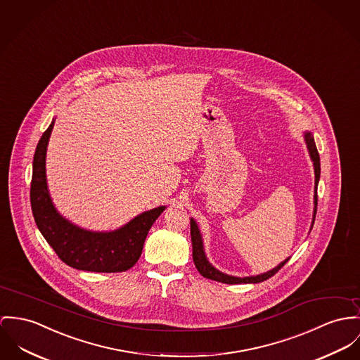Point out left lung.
Here are the masks:
<instances>
[{"mask_svg": "<svg viewBox=\"0 0 360 360\" xmlns=\"http://www.w3.org/2000/svg\"><path fill=\"white\" fill-rule=\"evenodd\" d=\"M305 142H307V148L309 150V155H311V159L314 162V168H315V204H318V194H316V189H318V181H319V176H321V162H319V153H318V149H316V145H315V141L311 133H305ZM315 214H316V208H315ZM314 221H315V217H314ZM191 236H192V245H193V262L195 264V269L198 270V273L202 276V277L208 278V279H212V281H218V282H223V283H257V282H263L269 278L276 276L278 271L286 264L288 260L282 262L281 264H278L276 269H273L269 273H264V274H260V276H256V277H247V278H237L230 277V276H226L221 271L215 270L207 260L205 255H204V249H202V240H201V236H200V231H198V227L195 224V221L192 219L191 221Z\"/></svg>", "mask_w": 360, "mask_h": 360, "instance_id": "left-lung-1", "label": "left lung"}]
</instances>
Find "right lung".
<instances>
[{"label":"right lung","mask_w":360,"mask_h":360,"mask_svg":"<svg viewBox=\"0 0 360 360\" xmlns=\"http://www.w3.org/2000/svg\"><path fill=\"white\" fill-rule=\"evenodd\" d=\"M53 122L39 139L32 162L30 200L32 217L56 255L70 267L94 273H120L131 269L142 253L153 221L165 211L159 207L143 212L111 233H91L61 218L46 186L45 156Z\"/></svg>","instance_id":"add662e5"}]
</instances>
